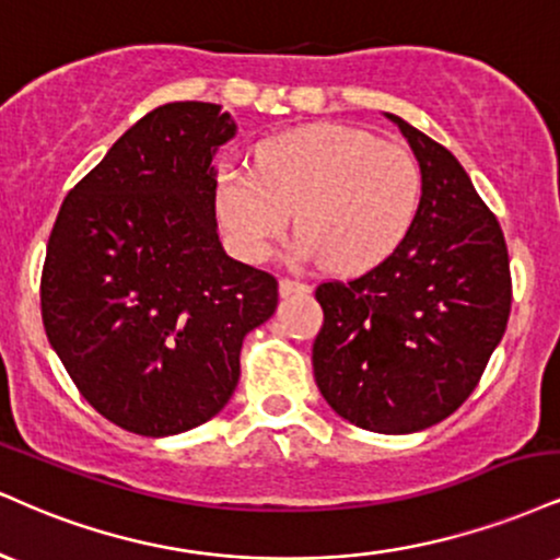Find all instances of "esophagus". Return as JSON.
I'll use <instances>...</instances> for the list:
<instances>
[{"mask_svg": "<svg viewBox=\"0 0 560 560\" xmlns=\"http://www.w3.org/2000/svg\"><path fill=\"white\" fill-rule=\"evenodd\" d=\"M310 287L294 279H279V294L281 298H292V294H307Z\"/></svg>", "mask_w": 560, "mask_h": 560, "instance_id": "34e87169", "label": "esophagus"}]
</instances>
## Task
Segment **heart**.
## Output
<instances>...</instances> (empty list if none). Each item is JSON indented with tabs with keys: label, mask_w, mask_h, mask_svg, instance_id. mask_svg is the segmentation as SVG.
Returning a JSON list of instances; mask_svg holds the SVG:
<instances>
[{
	"label": "heart",
	"mask_w": 560,
	"mask_h": 560,
	"mask_svg": "<svg viewBox=\"0 0 560 560\" xmlns=\"http://www.w3.org/2000/svg\"><path fill=\"white\" fill-rule=\"evenodd\" d=\"M422 174L412 153L345 125L273 135L255 166L215 172L221 232L245 260H266L298 211V253L336 273H362L388 258L415 224Z\"/></svg>",
	"instance_id": "1"
}]
</instances>
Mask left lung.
<instances>
[{"label": "left lung", "mask_w": 560, "mask_h": 560, "mask_svg": "<svg viewBox=\"0 0 560 560\" xmlns=\"http://www.w3.org/2000/svg\"><path fill=\"white\" fill-rule=\"evenodd\" d=\"M422 174L415 224L360 279L315 289L323 399L362 430L404 435L467 401L511 313L509 253L495 215L454 153L396 114Z\"/></svg>", "instance_id": "left-lung-1"}]
</instances>
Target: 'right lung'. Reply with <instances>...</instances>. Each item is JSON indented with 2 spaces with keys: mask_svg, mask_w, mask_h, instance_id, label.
<instances>
[{
  "mask_svg": "<svg viewBox=\"0 0 560 560\" xmlns=\"http://www.w3.org/2000/svg\"><path fill=\"white\" fill-rule=\"evenodd\" d=\"M232 114L174 101L135 122L54 221L42 315L80 394L114 425L164 438L226 407L247 331L276 313L271 273L229 258L213 156Z\"/></svg>",
  "mask_w": 560,
  "mask_h": 560,
  "instance_id": "1",
  "label": "right lung"
}]
</instances>
